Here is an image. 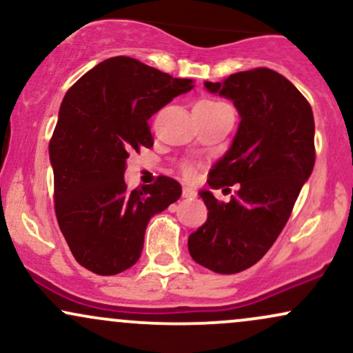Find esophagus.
I'll list each match as a JSON object with an SVG mask.
<instances>
[{
	"label": "esophagus",
	"instance_id": "34e87169",
	"mask_svg": "<svg viewBox=\"0 0 353 353\" xmlns=\"http://www.w3.org/2000/svg\"><path fill=\"white\" fill-rule=\"evenodd\" d=\"M182 197H188V199H190V197H196V190L189 188V185H184V188H182Z\"/></svg>",
	"mask_w": 353,
	"mask_h": 353
}]
</instances>
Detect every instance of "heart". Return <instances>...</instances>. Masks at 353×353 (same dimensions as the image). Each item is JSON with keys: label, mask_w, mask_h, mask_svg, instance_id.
Here are the masks:
<instances>
[{"label": "heart", "mask_w": 353, "mask_h": 353, "mask_svg": "<svg viewBox=\"0 0 353 353\" xmlns=\"http://www.w3.org/2000/svg\"><path fill=\"white\" fill-rule=\"evenodd\" d=\"M202 104H210V106H216V104H224V103H219V101H201ZM184 174L188 177H192L194 174H196V169L192 168V165H185L184 168Z\"/></svg>", "instance_id": "heart-1"}]
</instances>
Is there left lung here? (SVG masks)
Returning <instances> with one entry per match:
<instances>
[{
    "instance_id": "left-lung-1",
    "label": "left lung",
    "mask_w": 353,
    "mask_h": 353,
    "mask_svg": "<svg viewBox=\"0 0 353 353\" xmlns=\"http://www.w3.org/2000/svg\"><path fill=\"white\" fill-rule=\"evenodd\" d=\"M230 99L241 123L228 152L210 169V189L239 184L229 202L199 196L208 221L189 236V254L217 274H237L264 257L289 221L315 164L314 112L297 88L269 68L205 81Z\"/></svg>"
}]
</instances>
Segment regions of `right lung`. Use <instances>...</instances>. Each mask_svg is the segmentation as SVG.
<instances>
[{
	"label": "right lung",
	"mask_w": 353,
	"mask_h": 353,
	"mask_svg": "<svg viewBox=\"0 0 353 353\" xmlns=\"http://www.w3.org/2000/svg\"><path fill=\"white\" fill-rule=\"evenodd\" d=\"M192 88V79L116 56L64 96L50 143L54 209L72 255L91 272L134 265L151 217L181 197L179 182L165 176L128 190L124 172L129 154L152 148L149 117Z\"/></svg>",
	"instance_id": "add662e5"
}]
</instances>
